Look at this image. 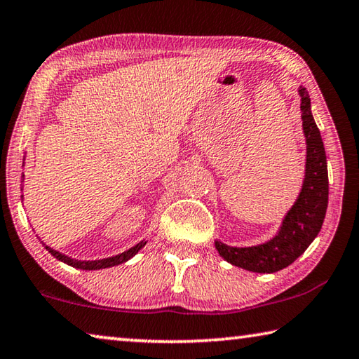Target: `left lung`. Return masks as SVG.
<instances>
[{"label":"left lung","mask_w":359,"mask_h":359,"mask_svg":"<svg viewBox=\"0 0 359 359\" xmlns=\"http://www.w3.org/2000/svg\"><path fill=\"white\" fill-rule=\"evenodd\" d=\"M301 118L306 136V175L293 208L285 215L278 233L271 241L252 247H231L215 241V248L233 266L242 269L272 274L290 266L307 250L320 233L327 208V165L325 145L313 115L311 98L304 87H299Z\"/></svg>","instance_id":"8db88e82"}]
</instances>
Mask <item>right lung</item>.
<instances>
[{
  "instance_id": "right-lung-1",
  "label": "right lung",
  "mask_w": 359,
  "mask_h": 359,
  "mask_svg": "<svg viewBox=\"0 0 359 359\" xmlns=\"http://www.w3.org/2000/svg\"><path fill=\"white\" fill-rule=\"evenodd\" d=\"M23 177H25V175H22V179H23ZM22 198H23V194H22ZM145 244H147V241H141V242H139V244H136L135 247L128 248V250L123 252V253H118V255H115V257H111V258L93 259V261L74 259V258H71V257H66V255L60 253V252H57V250H53V248L47 247L46 244H42V245H44V247L47 248V250H48V253L53 255V257H55L58 261H63V263L69 264V266H72V267H77V269L96 271V269H106V267H112V266H118V264H121V263H125V261H128L130 258L135 257V255H136L139 250H141V248H142Z\"/></svg>"
}]
</instances>
